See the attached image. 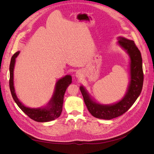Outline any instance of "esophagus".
Here are the masks:
<instances>
[{
	"label": "esophagus",
	"instance_id": "obj_1",
	"mask_svg": "<svg viewBox=\"0 0 154 154\" xmlns=\"http://www.w3.org/2000/svg\"><path fill=\"white\" fill-rule=\"evenodd\" d=\"M76 75H77V74H76Z\"/></svg>",
	"mask_w": 154,
	"mask_h": 154
}]
</instances>
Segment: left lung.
I'll return each instance as SVG.
<instances>
[{
  "instance_id": "obj_1",
  "label": "left lung",
  "mask_w": 154,
  "mask_h": 154,
  "mask_svg": "<svg viewBox=\"0 0 154 154\" xmlns=\"http://www.w3.org/2000/svg\"><path fill=\"white\" fill-rule=\"evenodd\" d=\"M118 40L119 44L127 50L130 57V83L123 100L114 105H102L91 99L84 87H80L88 110L94 117L99 119H111L123 115L134 103L142 91L144 76L140 51L134 41L123 37H119Z\"/></svg>"
}]
</instances>
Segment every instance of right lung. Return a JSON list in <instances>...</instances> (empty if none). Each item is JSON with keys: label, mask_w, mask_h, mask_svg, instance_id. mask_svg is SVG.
<instances>
[{"label": "right lung", "mask_w": 154, "mask_h": 154, "mask_svg": "<svg viewBox=\"0 0 154 154\" xmlns=\"http://www.w3.org/2000/svg\"><path fill=\"white\" fill-rule=\"evenodd\" d=\"M19 54V51L13 55L10 66V88L13 98L18 107L29 117L38 122H48L58 118L62 111L63 97L67 87L72 82V78L67 75L60 79L56 85V89L52 100L48 107L43 109H30L25 106L18 100L15 92L13 86V69L15 63V58Z\"/></svg>", "instance_id": "add662e5"}]
</instances>
